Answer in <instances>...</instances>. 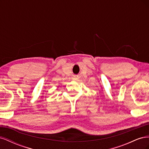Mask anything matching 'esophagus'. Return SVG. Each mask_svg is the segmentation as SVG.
<instances>
[{"mask_svg":"<svg viewBox=\"0 0 149 149\" xmlns=\"http://www.w3.org/2000/svg\"><path fill=\"white\" fill-rule=\"evenodd\" d=\"M76 79H77V78H76L75 77H73V80H76Z\"/></svg>","mask_w":149,"mask_h":149,"instance_id":"1","label":"esophagus"}]
</instances>
